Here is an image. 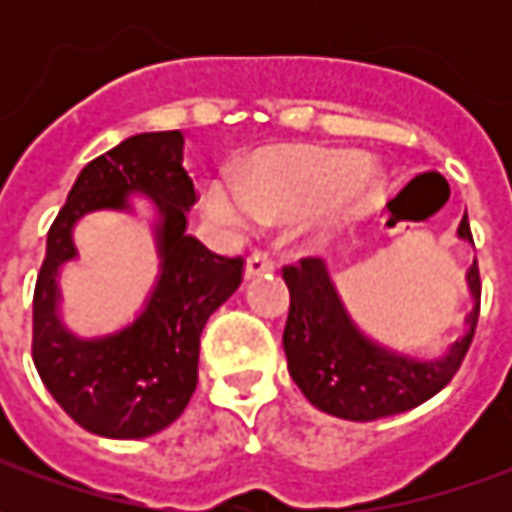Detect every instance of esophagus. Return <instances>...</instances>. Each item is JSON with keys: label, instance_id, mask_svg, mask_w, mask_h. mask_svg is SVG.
<instances>
[{"label": "esophagus", "instance_id": "obj_1", "mask_svg": "<svg viewBox=\"0 0 512 512\" xmlns=\"http://www.w3.org/2000/svg\"><path fill=\"white\" fill-rule=\"evenodd\" d=\"M277 263H274V257L268 255V252H252V255L246 257V277H260V274H268V271H274Z\"/></svg>", "mask_w": 512, "mask_h": 512}]
</instances>
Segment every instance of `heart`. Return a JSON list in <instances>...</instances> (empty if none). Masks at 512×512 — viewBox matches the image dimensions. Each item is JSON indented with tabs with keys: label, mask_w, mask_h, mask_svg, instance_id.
<instances>
[{
	"label": "heart",
	"mask_w": 512,
	"mask_h": 512,
	"mask_svg": "<svg viewBox=\"0 0 512 512\" xmlns=\"http://www.w3.org/2000/svg\"><path fill=\"white\" fill-rule=\"evenodd\" d=\"M378 189V169L348 150L318 145L268 147L244 178L219 172L205 186V211L230 230L304 213L312 230H326L365 208Z\"/></svg>",
	"instance_id": "b5f03b06"
}]
</instances>
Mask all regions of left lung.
I'll return each instance as SVG.
<instances>
[{
  "instance_id": "left-lung-1",
  "label": "left lung",
  "mask_w": 512,
  "mask_h": 512,
  "mask_svg": "<svg viewBox=\"0 0 512 512\" xmlns=\"http://www.w3.org/2000/svg\"><path fill=\"white\" fill-rule=\"evenodd\" d=\"M458 235L472 241L466 216ZM282 277L290 290V312L282 334L290 378L312 406L351 422L403 414L441 392L458 373L480 318L477 260L466 274L474 296V307L466 318L469 329L441 359L428 362L392 354L367 340L348 318L326 263L318 257H301L296 266L282 268Z\"/></svg>"
}]
</instances>
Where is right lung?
<instances>
[{
    "label": "right lung",
    "instance_id": "1",
    "mask_svg": "<svg viewBox=\"0 0 512 512\" xmlns=\"http://www.w3.org/2000/svg\"><path fill=\"white\" fill-rule=\"evenodd\" d=\"M131 190L147 193L162 216V277L131 327L79 341L56 315V274L75 256L72 224L101 207L125 210ZM194 202V180L183 169V134L153 131L128 136L93 158L51 224L32 299V359L62 411L95 436L145 439L183 414L197 389L202 329L244 279V257L216 255L186 233Z\"/></svg>",
    "mask_w": 512,
    "mask_h": 512
}]
</instances>
